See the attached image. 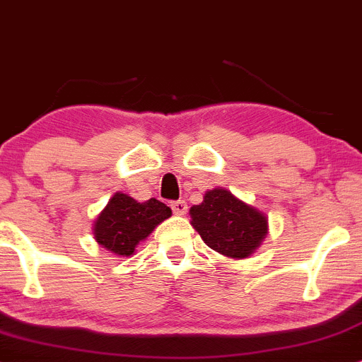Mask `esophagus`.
<instances>
[{
  "instance_id": "34e87169",
  "label": "esophagus",
  "mask_w": 362,
  "mask_h": 362,
  "mask_svg": "<svg viewBox=\"0 0 362 362\" xmlns=\"http://www.w3.org/2000/svg\"><path fill=\"white\" fill-rule=\"evenodd\" d=\"M172 211L177 216H184L187 213V202L185 201H175L172 202Z\"/></svg>"
}]
</instances>
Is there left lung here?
<instances>
[{"instance_id": "8db88e82", "label": "left lung", "mask_w": 362, "mask_h": 362, "mask_svg": "<svg viewBox=\"0 0 362 362\" xmlns=\"http://www.w3.org/2000/svg\"><path fill=\"white\" fill-rule=\"evenodd\" d=\"M190 218L207 247L230 259L250 257L269 230L264 213L221 187L209 190L201 204L190 207Z\"/></svg>"}]
</instances>
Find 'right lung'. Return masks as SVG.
Segmentation results:
<instances>
[{"label": "right lung", "mask_w": 362, "mask_h": 362, "mask_svg": "<svg viewBox=\"0 0 362 362\" xmlns=\"http://www.w3.org/2000/svg\"><path fill=\"white\" fill-rule=\"evenodd\" d=\"M172 209L156 199L138 202L131 195L115 192L93 224L97 243L117 257H131L136 247L165 219Z\"/></svg>", "instance_id": "add662e5"}]
</instances>
